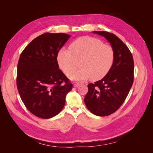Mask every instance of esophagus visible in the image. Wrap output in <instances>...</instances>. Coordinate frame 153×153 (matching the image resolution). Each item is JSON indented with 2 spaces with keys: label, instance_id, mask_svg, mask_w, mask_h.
Segmentation results:
<instances>
[{
  "label": "esophagus",
  "instance_id": "obj_1",
  "mask_svg": "<svg viewBox=\"0 0 153 153\" xmlns=\"http://www.w3.org/2000/svg\"><path fill=\"white\" fill-rule=\"evenodd\" d=\"M80 85V83H75V84L73 85L74 87H79Z\"/></svg>",
  "mask_w": 153,
  "mask_h": 153
}]
</instances>
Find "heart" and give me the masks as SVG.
<instances>
[{"label":"heart","instance_id":"1","mask_svg":"<svg viewBox=\"0 0 153 153\" xmlns=\"http://www.w3.org/2000/svg\"><path fill=\"white\" fill-rule=\"evenodd\" d=\"M69 50L71 53L66 50L59 51L57 62L66 75L71 74L69 77L72 80L83 81L89 78L93 81L100 80L107 75L114 62L112 47L92 37L84 36L74 41ZM76 61H81L82 68L74 72Z\"/></svg>","mask_w":153,"mask_h":153}]
</instances>
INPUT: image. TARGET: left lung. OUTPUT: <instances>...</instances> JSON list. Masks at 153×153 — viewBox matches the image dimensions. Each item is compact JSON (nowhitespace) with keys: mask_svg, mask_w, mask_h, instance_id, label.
Returning a JSON list of instances; mask_svg holds the SVG:
<instances>
[{"mask_svg":"<svg viewBox=\"0 0 153 153\" xmlns=\"http://www.w3.org/2000/svg\"><path fill=\"white\" fill-rule=\"evenodd\" d=\"M104 37L115 53L113 66L102 79L88 85L84 101L91 113L106 116L115 112L124 103L133 82L134 62L132 54L123 41L114 34L93 31Z\"/></svg>","mask_w":153,"mask_h":153,"instance_id":"1","label":"left lung"}]
</instances>
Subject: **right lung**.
Here are the masks:
<instances>
[{"label":"right lung","instance_id":"obj_1","mask_svg":"<svg viewBox=\"0 0 153 153\" xmlns=\"http://www.w3.org/2000/svg\"><path fill=\"white\" fill-rule=\"evenodd\" d=\"M70 36L45 33L22 52L17 67L16 84L26 108L36 116L50 119L63 108L73 85L59 69L57 55Z\"/></svg>","mask_w":153,"mask_h":153}]
</instances>
